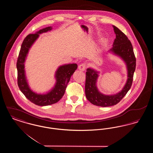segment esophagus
<instances>
[{
    "label": "esophagus",
    "instance_id": "1",
    "mask_svg": "<svg viewBox=\"0 0 153 153\" xmlns=\"http://www.w3.org/2000/svg\"><path fill=\"white\" fill-rule=\"evenodd\" d=\"M87 64L85 63H82L79 65V69L81 71H84L86 69Z\"/></svg>",
    "mask_w": 153,
    "mask_h": 153
}]
</instances>
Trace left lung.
<instances>
[{"mask_svg":"<svg viewBox=\"0 0 153 153\" xmlns=\"http://www.w3.org/2000/svg\"><path fill=\"white\" fill-rule=\"evenodd\" d=\"M113 27L116 34V38L114 40L112 48L109 51L120 56L127 65L128 78L123 88L115 95H103L98 91L96 87L99 72L91 68H88L86 72L85 86L86 97L94 105L104 107L116 105L127 94L132 85L134 73L136 68V58L130 41L116 26H113Z\"/></svg>","mask_w":153,"mask_h":153,"instance_id":"left-lung-1","label":"left lung"}]
</instances>
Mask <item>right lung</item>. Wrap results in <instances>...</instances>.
I'll use <instances>...</instances> for the list:
<instances>
[{
	"label": "right lung",
	"mask_w": 153,
	"mask_h": 153,
	"mask_svg": "<svg viewBox=\"0 0 153 153\" xmlns=\"http://www.w3.org/2000/svg\"><path fill=\"white\" fill-rule=\"evenodd\" d=\"M51 30V27H47L37 31L36 34H30L27 36L22 42L16 62L18 87L28 100L39 106L49 105L58 102L64 95L66 88L71 77L77 68L76 64L60 66L56 73V84L54 87L46 94H37L30 89L26 80L24 69L25 59L30 48L38 38L39 34Z\"/></svg>",
	"instance_id": "obj_1"
}]
</instances>
